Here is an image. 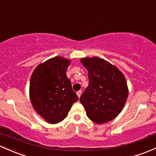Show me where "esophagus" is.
<instances>
[{
	"mask_svg": "<svg viewBox=\"0 0 156 156\" xmlns=\"http://www.w3.org/2000/svg\"><path fill=\"white\" fill-rule=\"evenodd\" d=\"M76 93H77V95H78V98H80V96H81V90L78 91Z\"/></svg>",
	"mask_w": 156,
	"mask_h": 156,
	"instance_id": "esophagus-1",
	"label": "esophagus"
}]
</instances>
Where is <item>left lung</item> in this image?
Returning <instances> with one entry per match:
<instances>
[{
    "instance_id": "1",
    "label": "left lung",
    "mask_w": 156,
    "mask_h": 156,
    "mask_svg": "<svg viewBox=\"0 0 156 156\" xmlns=\"http://www.w3.org/2000/svg\"><path fill=\"white\" fill-rule=\"evenodd\" d=\"M89 85L80 98L87 116L98 124L114 119L123 108L128 91L126 78L116 66L99 58H82Z\"/></svg>"
}]
</instances>
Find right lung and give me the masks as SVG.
I'll return each instance as SVG.
<instances>
[{
    "label": "right lung",
    "instance_id": "obj_1",
    "mask_svg": "<svg viewBox=\"0 0 156 156\" xmlns=\"http://www.w3.org/2000/svg\"><path fill=\"white\" fill-rule=\"evenodd\" d=\"M69 63L67 59L55 57L39 64L31 75L30 97L33 107L48 123L63 120L78 99L66 77Z\"/></svg>",
    "mask_w": 156,
    "mask_h": 156
}]
</instances>
